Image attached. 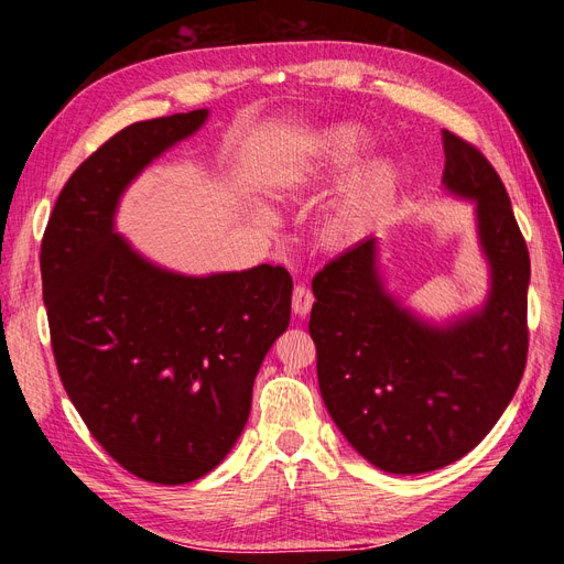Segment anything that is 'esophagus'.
<instances>
[{"label":"esophagus","instance_id":"34e87169","mask_svg":"<svg viewBox=\"0 0 564 564\" xmlns=\"http://www.w3.org/2000/svg\"><path fill=\"white\" fill-rule=\"evenodd\" d=\"M313 303H315V296L313 292L305 284H299L294 289V296H292V308L299 317H308L311 311H313Z\"/></svg>","mask_w":564,"mask_h":564}]
</instances>
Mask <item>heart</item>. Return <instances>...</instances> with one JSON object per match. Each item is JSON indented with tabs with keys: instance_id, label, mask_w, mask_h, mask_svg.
<instances>
[{
	"instance_id": "1",
	"label": "heart",
	"mask_w": 564,
	"mask_h": 564,
	"mask_svg": "<svg viewBox=\"0 0 564 564\" xmlns=\"http://www.w3.org/2000/svg\"><path fill=\"white\" fill-rule=\"evenodd\" d=\"M367 139L360 129L350 124L332 127L319 133L315 152L308 162L296 166V178L336 176L344 174L362 155ZM392 193V176L386 166H371L346 183L340 195L324 212L319 232L332 245H346L367 232L377 220L383 204ZM256 218L268 220L270 214L263 207H253Z\"/></svg>"
}]
</instances>
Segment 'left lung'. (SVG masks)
<instances>
[{"mask_svg":"<svg viewBox=\"0 0 564 564\" xmlns=\"http://www.w3.org/2000/svg\"><path fill=\"white\" fill-rule=\"evenodd\" d=\"M442 191L473 204L489 270L480 305L442 319L392 294L379 237L313 280L311 336L324 406L371 466L419 475L466 456L513 400L527 362L529 251L494 166L442 129Z\"/></svg>","mask_w":564,"mask_h":564,"instance_id":"left-lung-1","label":"left lung"}]
</instances>
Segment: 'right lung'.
<instances>
[{"label": "right lung", "mask_w": 564, "mask_h": 564, "mask_svg": "<svg viewBox=\"0 0 564 564\" xmlns=\"http://www.w3.org/2000/svg\"><path fill=\"white\" fill-rule=\"evenodd\" d=\"M207 119L202 108L115 133L65 183L40 256L65 392L100 447L155 485L199 480L230 454L292 315L282 265L185 275L117 230L129 185Z\"/></svg>", "instance_id": "1"}]
</instances>
